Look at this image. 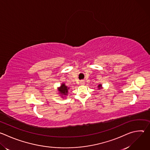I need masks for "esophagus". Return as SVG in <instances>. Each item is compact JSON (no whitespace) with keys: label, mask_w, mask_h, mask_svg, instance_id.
Here are the masks:
<instances>
[{"label":"esophagus","mask_w":150,"mask_h":150,"mask_svg":"<svg viewBox=\"0 0 150 150\" xmlns=\"http://www.w3.org/2000/svg\"><path fill=\"white\" fill-rule=\"evenodd\" d=\"M80 83H81V85H83V84H85V82H84V81H83V80L81 81H80Z\"/></svg>","instance_id":"1"}]
</instances>
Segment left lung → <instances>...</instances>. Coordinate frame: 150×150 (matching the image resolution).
<instances>
[{
	"mask_svg": "<svg viewBox=\"0 0 150 150\" xmlns=\"http://www.w3.org/2000/svg\"><path fill=\"white\" fill-rule=\"evenodd\" d=\"M101 87H102V85H101V84H99V85H98V89H101Z\"/></svg>",
	"mask_w": 150,
	"mask_h": 150,
	"instance_id": "left-lung-1",
	"label": "left lung"
}]
</instances>
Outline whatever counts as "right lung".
I'll return each mask as SVG.
<instances>
[{"label":"right lung","mask_w":150,"mask_h":150,"mask_svg":"<svg viewBox=\"0 0 150 150\" xmlns=\"http://www.w3.org/2000/svg\"><path fill=\"white\" fill-rule=\"evenodd\" d=\"M69 89V88L67 86H66L65 83H63L60 85V87L58 88V91H59V93L62 95V96H67Z\"/></svg>","instance_id":"right-lung-1"}]
</instances>
